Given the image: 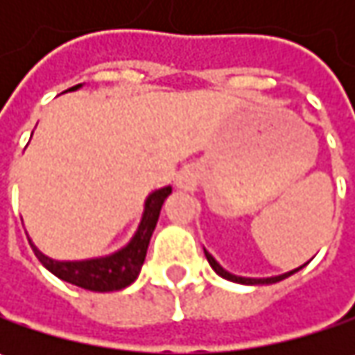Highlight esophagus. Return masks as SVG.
Wrapping results in <instances>:
<instances>
[{"label":"esophagus","mask_w":355,"mask_h":355,"mask_svg":"<svg viewBox=\"0 0 355 355\" xmlns=\"http://www.w3.org/2000/svg\"><path fill=\"white\" fill-rule=\"evenodd\" d=\"M187 184H189L187 175H180V178H178V185H180V187H187Z\"/></svg>","instance_id":"1"}]
</instances>
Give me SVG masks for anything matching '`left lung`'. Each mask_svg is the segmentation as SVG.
Instances as JSON below:
<instances>
[{"label": "left lung", "mask_w": 355, "mask_h": 355, "mask_svg": "<svg viewBox=\"0 0 355 355\" xmlns=\"http://www.w3.org/2000/svg\"><path fill=\"white\" fill-rule=\"evenodd\" d=\"M205 257H207V261H209V265H211V268L219 275V277H223V279L231 280V282H241V284H272V282H279V280L286 279V277H291V275H294L296 270H300L302 266H298V268H294V270H291V272H284V275H279V277H268V279H245V277H237V275H231V272H227L223 266L219 265L215 259H213L209 252L205 251Z\"/></svg>", "instance_id": "obj_1"}]
</instances>
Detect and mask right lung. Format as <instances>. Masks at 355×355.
Here are the masks:
<instances>
[{
  "label": "right lung",
  "mask_w": 355,
  "mask_h": 355,
  "mask_svg": "<svg viewBox=\"0 0 355 355\" xmlns=\"http://www.w3.org/2000/svg\"><path fill=\"white\" fill-rule=\"evenodd\" d=\"M76 89H80V85L69 90ZM170 193L171 187L168 185V187L156 189L154 193L148 196L146 203H144V213L138 231L130 239L126 247H122L120 251L112 252L108 257L87 259V261H53L39 251L31 241L29 243L33 247L37 259L41 261V265L64 282H71L75 286L92 291V293H112V291L126 288L140 275L150 239L156 229L159 209Z\"/></svg>",
  "instance_id": "obj_1"
}]
</instances>
